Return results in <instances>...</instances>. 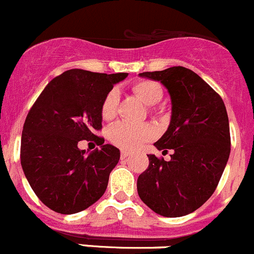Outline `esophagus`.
<instances>
[{
	"mask_svg": "<svg viewBox=\"0 0 254 254\" xmlns=\"http://www.w3.org/2000/svg\"><path fill=\"white\" fill-rule=\"evenodd\" d=\"M129 156V152H127V151H121V158L122 159H125V158H127V157Z\"/></svg>",
	"mask_w": 254,
	"mask_h": 254,
	"instance_id": "1",
	"label": "esophagus"
}]
</instances>
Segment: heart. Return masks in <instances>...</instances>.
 I'll list each match as a JSON object with an SVG mask.
<instances>
[{"label": "heart", "mask_w": 254, "mask_h": 254, "mask_svg": "<svg viewBox=\"0 0 254 254\" xmlns=\"http://www.w3.org/2000/svg\"><path fill=\"white\" fill-rule=\"evenodd\" d=\"M132 91L146 103L154 106L162 100L163 91L162 86L152 79H139L132 84ZM120 96L116 89H111L105 96L101 105V117L105 121H111L116 117ZM154 136V127L151 125H131L120 122L108 129V139L121 149H136L144 142Z\"/></svg>", "instance_id": "b5f03b06"}]
</instances>
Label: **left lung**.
Wrapping results in <instances>:
<instances>
[{"label":"left lung","instance_id":"8db88e82","mask_svg":"<svg viewBox=\"0 0 254 254\" xmlns=\"http://www.w3.org/2000/svg\"><path fill=\"white\" fill-rule=\"evenodd\" d=\"M139 76L161 81L172 101L166 133L154 143L170 161L147 154L148 168L137 180L142 201L163 217H181L198 209L213 194L231 152L226 106L221 96L182 66Z\"/></svg>","mask_w":254,"mask_h":254}]
</instances>
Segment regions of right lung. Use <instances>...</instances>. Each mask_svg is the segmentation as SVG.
Instances as JSON below:
<instances>
[{
  "label": "right lung",
  "mask_w": 254,
  "mask_h": 254,
  "mask_svg": "<svg viewBox=\"0 0 254 254\" xmlns=\"http://www.w3.org/2000/svg\"><path fill=\"white\" fill-rule=\"evenodd\" d=\"M127 73L68 69L48 82L26 117L21 166L40 201L52 211L72 214L88 208L105 193L120 149L95 134L102 128L101 105ZM102 144L88 156L79 140Z\"/></svg>",
  "instance_id": "right-lung-1"
}]
</instances>
